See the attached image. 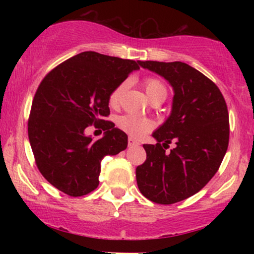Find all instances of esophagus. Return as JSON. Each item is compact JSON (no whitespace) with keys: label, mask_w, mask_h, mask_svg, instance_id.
<instances>
[{"label":"esophagus","mask_w":254,"mask_h":254,"mask_svg":"<svg viewBox=\"0 0 254 254\" xmlns=\"http://www.w3.org/2000/svg\"><path fill=\"white\" fill-rule=\"evenodd\" d=\"M127 144H129V147H136V145H138L139 143L136 141L135 138H132V137H129V138H127Z\"/></svg>","instance_id":"esophagus-1"}]
</instances>
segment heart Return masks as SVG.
Instances as JSON below:
<instances>
[{
  "instance_id": "b5f03b06",
  "label": "heart",
  "mask_w": 254,
  "mask_h": 254,
  "mask_svg": "<svg viewBox=\"0 0 254 254\" xmlns=\"http://www.w3.org/2000/svg\"><path fill=\"white\" fill-rule=\"evenodd\" d=\"M127 88V82L119 83L116 88L112 89V92L109 95V104L110 106L116 107L119 105L122 95ZM144 89L147 92L148 97L151 101L164 100L167 98V88L164 83L155 77H148L144 80ZM117 127L124 132L129 133L132 137H142L144 133L149 132L154 127V123L148 118H142L138 116L127 115L121 116L117 119Z\"/></svg>"
}]
</instances>
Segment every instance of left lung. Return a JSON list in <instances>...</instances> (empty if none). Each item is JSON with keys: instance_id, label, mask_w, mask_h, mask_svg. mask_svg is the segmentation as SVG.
<instances>
[{"instance_id": "8db88e82", "label": "left lung", "mask_w": 254, "mask_h": 254, "mask_svg": "<svg viewBox=\"0 0 254 254\" xmlns=\"http://www.w3.org/2000/svg\"><path fill=\"white\" fill-rule=\"evenodd\" d=\"M139 65L161 75L173 87L171 116L143 144L144 164L136 180L145 198L173 204L200 191L220 168L229 142V116L222 93L210 78L183 62L145 61ZM172 141L176 147L167 149Z\"/></svg>"}]
</instances>
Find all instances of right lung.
I'll use <instances>...</instances> for the list:
<instances>
[{"label": "right lung", "mask_w": 254, "mask_h": 254, "mask_svg": "<svg viewBox=\"0 0 254 254\" xmlns=\"http://www.w3.org/2000/svg\"><path fill=\"white\" fill-rule=\"evenodd\" d=\"M141 61L84 51L64 61L43 78L34 94L28 138L43 177L64 193L80 197L99 185L101 160L127 149V136L109 117V95ZM89 125L105 135L93 140Z\"/></svg>", "instance_id": "right-lung-1"}]
</instances>
